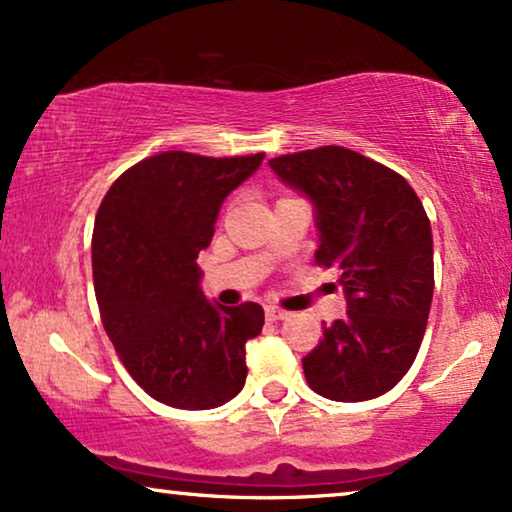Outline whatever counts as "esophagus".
<instances>
[{"instance_id":"obj_1","label":"esophagus","mask_w":512,"mask_h":512,"mask_svg":"<svg viewBox=\"0 0 512 512\" xmlns=\"http://www.w3.org/2000/svg\"><path fill=\"white\" fill-rule=\"evenodd\" d=\"M265 317H268V321H279V319H286L289 317V312L286 310H279V307H265Z\"/></svg>"}]
</instances>
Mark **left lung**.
Returning <instances> with one entry per match:
<instances>
[{
  "mask_svg": "<svg viewBox=\"0 0 512 512\" xmlns=\"http://www.w3.org/2000/svg\"><path fill=\"white\" fill-rule=\"evenodd\" d=\"M310 195L321 233L314 261L340 270L347 314L303 359L312 391L356 403L387 394L422 345L433 298V240L422 200L401 174L345 146L270 160Z\"/></svg>",
  "mask_w": 512,
  "mask_h": 512,
  "instance_id": "obj_1",
  "label": "left lung"
}]
</instances>
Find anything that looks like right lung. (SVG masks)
Instances as JSON below:
<instances>
[{
    "mask_svg": "<svg viewBox=\"0 0 512 512\" xmlns=\"http://www.w3.org/2000/svg\"><path fill=\"white\" fill-rule=\"evenodd\" d=\"M265 153L212 158L163 151L118 177L93 228L100 317L125 370L156 401L209 410L240 394L244 345L263 307L212 305L195 258L209 247L219 209Z\"/></svg>",
    "mask_w": 512,
    "mask_h": 512,
    "instance_id": "right-lung-1",
    "label": "right lung"
}]
</instances>
